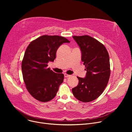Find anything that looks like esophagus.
<instances>
[{"label":"esophagus","mask_w":132,"mask_h":132,"mask_svg":"<svg viewBox=\"0 0 132 132\" xmlns=\"http://www.w3.org/2000/svg\"><path fill=\"white\" fill-rule=\"evenodd\" d=\"M70 76V75H68V74H67V73H64V77H65V78L69 77Z\"/></svg>","instance_id":"1"}]
</instances>
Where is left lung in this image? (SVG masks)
Masks as SVG:
<instances>
[{
	"instance_id": "left-lung-1",
	"label": "left lung",
	"mask_w": 132,
	"mask_h": 132,
	"mask_svg": "<svg viewBox=\"0 0 132 132\" xmlns=\"http://www.w3.org/2000/svg\"><path fill=\"white\" fill-rule=\"evenodd\" d=\"M81 52L86 77H77L79 83L72 89L74 97L88 102L98 98L107 86L110 76V59L105 46L89 35L73 36Z\"/></svg>"
}]
</instances>
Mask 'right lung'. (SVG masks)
<instances>
[{"label":"right lung","instance_id":"add662e5","mask_svg":"<svg viewBox=\"0 0 132 132\" xmlns=\"http://www.w3.org/2000/svg\"><path fill=\"white\" fill-rule=\"evenodd\" d=\"M69 42L63 36L45 35L31 42L27 48L21 65L23 78L26 88L35 99L45 102L56 96L64 76L47 68V63L54 62L62 44Z\"/></svg>","mask_w":132,"mask_h":132}]
</instances>
